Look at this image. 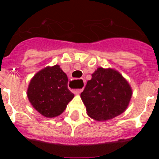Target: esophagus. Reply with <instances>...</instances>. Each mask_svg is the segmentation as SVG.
Returning <instances> with one entry per match:
<instances>
[{
	"mask_svg": "<svg viewBox=\"0 0 159 159\" xmlns=\"http://www.w3.org/2000/svg\"><path fill=\"white\" fill-rule=\"evenodd\" d=\"M81 81H82V82L84 83V81H83V80H81ZM73 82H74V84H75V80L73 81ZM83 89H84V88H80V89H74V90H73V92H74V93H75V94H80L81 92H82Z\"/></svg>",
	"mask_w": 159,
	"mask_h": 159,
	"instance_id": "esophagus-1",
	"label": "esophagus"
}]
</instances>
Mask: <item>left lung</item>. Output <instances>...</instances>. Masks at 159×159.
<instances>
[{"label":"left lung","mask_w":159,"mask_h":159,"mask_svg":"<svg viewBox=\"0 0 159 159\" xmlns=\"http://www.w3.org/2000/svg\"><path fill=\"white\" fill-rule=\"evenodd\" d=\"M80 96L90 117L106 121L125 111L131 99L132 89L119 71L98 67Z\"/></svg>","instance_id":"left-lung-1"}]
</instances>
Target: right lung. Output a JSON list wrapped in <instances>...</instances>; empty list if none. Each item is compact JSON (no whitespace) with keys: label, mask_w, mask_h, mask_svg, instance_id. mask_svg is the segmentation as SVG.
Wrapping results in <instances>:
<instances>
[{"label":"right lung","mask_w":159,"mask_h":159,"mask_svg":"<svg viewBox=\"0 0 159 159\" xmlns=\"http://www.w3.org/2000/svg\"><path fill=\"white\" fill-rule=\"evenodd\" d=\"M67 76L59 65L38 71L29 83L27 95L32 106L42 116H60L74 98L67 88Z\"/></svg>","instance_id":"right-lung-1"}]
</instances>
